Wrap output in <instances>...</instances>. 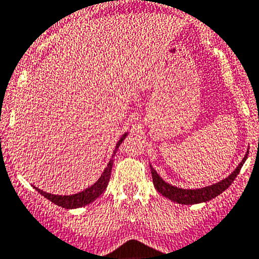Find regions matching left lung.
Masks as SVG:
<instances>
[{
    "label": "left lung",
    "instance_id": "left-lung-1",
    "mask_svg": "<svg viewBox=\"0 0 259 259\" xmlns=\"http://www.w3.org/2000/svg\"><path fill=\"white\" fill-rule=\"evenodd\" d=\"M249 155V148L246 154H245L244 159L240 161L236 169L233 170L228 177L220 180L219 183H215L212 185L203 186V188L199 189H183L177 188V186H173L170 184L165 183L163 179H161L159 175L156 173V170L151 167L150 164V168H151V175H152V181H154L155 189L157 192L160 193L163 197L168 198L172 202H176L180 204H195V203H202V202H208L211 201L212 198L218 197L219 194L229 188V185L235 181V179L237 177L238 172L241 169L242 164L245 163V160L248 159Z\"/></svg>",
    "mask_w": 259,
    "mask_h": 259
}]
</instances>
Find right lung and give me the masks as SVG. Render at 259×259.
Here are the masks:
<instances>
[{"instance_id": "add662e5", "label": "right lung", "mask_w": 259, "mask_h": 259, "mask_svg": "<svg viewBox=\"0 0 259 259\" xmlns=\"http://www.w3.org/2000/svg\"><path fill=\"white\" fill-rule=\"evenodd\" d=\"M127 133H125L120 139H118V142H117L116 147H114L113 155H112L111 160L108 163L107 168L104 169V172L102 173V176L99 177V180L96 181L94 185H91L90 188L84 189L82 192L75 193V194L71 195H56V194H51V193L42 192L40 190L39 188H35L42 197H46L47 199H49L51 202H53L57 206H61L64 208H78V207H83V206H86V204H90L91 202H94L96 198H99L100 195L104 193V190L107 189L108 183H109V177H111V172H112V167H113V156L116 155L117 148L120 147V145L122 143V141L126 138Z\"/></svg>"}]
</instances>
